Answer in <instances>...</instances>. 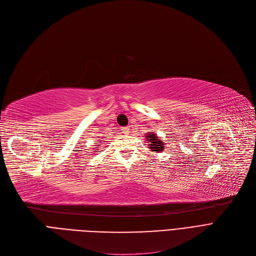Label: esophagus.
<instances>
[{"label": "esophagus", "mask_w": 256, "mask_h": 256, "mask_svg": "<svg viewBox=\"0 0 256 256\" xmlns=\"http://www.w3.org/2000/svg\"><path fill=\"white\" fill-rule=\"evenodd\" d=\"M122 132L126 134V135H128V134H130V128L128 126L122 128Z\"/></svg>", "instance_id": "obj_1"}]
</instances>
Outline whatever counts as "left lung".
Segmentation results:
<instances>
[{
    "mask_svg": "<svg viewBox=\"0 0 256 256\" xmlns=\"http://www.w3.org/2000/svg\"><path fill=\"white\" fill-rule=\"evenodd\" d=\"M145 135H146L145 140L147 141V144H148V148L152 152H164V150H166L165 143L160 140V138L158 136H156V134H154V132H146Z\"/></svg>",
    "mask_w": 256,
    "mask_h": 256,
    "instance_id": "left-lung-1",
    "label": "left lung"
}]
</instances>
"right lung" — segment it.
Wrapping results in <instances>:
<instances>
[{
	"label": "right lung",
	"instance_id": "right-lung-1",
	"mask_svg": "<svg viewBox=\"0 0 256 256\" xmlns=\"http://www.w3.org/2000/svg\"><path fill=\"white\" fill-rule=\"evenodd\" d=\"M96 145H98V146H100V145H102V144H96ZM96 148H98H98H100V147H96ZM93 152H96V150H93Z\"/></svg>",
	"mask_w": 256,
	"mask_h": 256
}]
</instances>
